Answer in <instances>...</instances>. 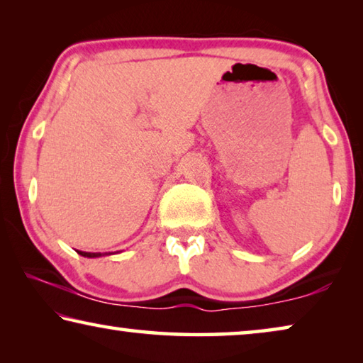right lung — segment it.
Listing matches in <instances>:
<instances>
[{
    "mask_svg": "<svg viewBox=\"0 0 363 363\" xmlns=\"http://www.w3.org/2000/svg\"><path fill=\"white\" fill-rule=\"evenodd\" d=\"M78 253L84 256V257H99V256H102L101 253H86V251H78ZM106 255H110V253H106Z\"/></svg>",
    "mask_w": 363,
    "mask_h": 363,
    "instance_id": "add662e5",
    "label": "right lung"
}]
</instances>
